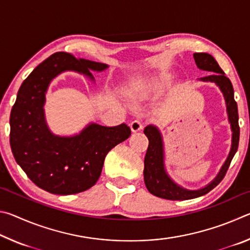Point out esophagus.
I'll return each instance as SVG.
<instances>
[{
	"mask_svg": "<svg viewBox=\"0 0 250 250\" xmlns=\"http://www.w3.org/2000/svg\"><path fill=\"white\" fill-rule=\"evenodd\" d=\"M130 128L132 132H138L143 128V122L141 120H133L130 124Z\"/></svg>",
	"mask_w": 250,
	"mask_h": 250,
	"instance_id": "obj_1",
	"label": "esophagus"
}]
</instances>
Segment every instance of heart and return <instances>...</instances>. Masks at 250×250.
<instances>
[{"label":"heart","mask_w":250,"mask_h":250,"mask_svg":"<svg viewBox=\"0 0 250 250\" xmlns=\"http://www.w3.org/2000/svg\"><path fill=\"white\" fill-rule=\"evenodd\" d=\"M164 80H166V78L160 77L149 83H146L143 84V86L135 88V89L131 92V98L138 101L147 99L150 96H152V94H154V92L162 86Z\"/></svg>","instance_id":"heart-1"}]
</instances>
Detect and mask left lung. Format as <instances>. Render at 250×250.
Masks as SVG:
<instances>
[{"mask_svg": "<svg viewBox=\"0 0 250 250\" xmlns=\"http://www.w3.org/2000/svg\"><path fill=\"white\" fill-rule=\"evenodd\" d=\"M193 56L198 68L211 73L208 76L202 77L201 80L216 83L225 97L228 119H229L232 131V145L229 155H228L226 162L219 171L216 179L205 186L204 188L197 189V191H188V189L180 188L167 176L163 164V143L161 134L154 125L146 126L145 134L149 139V146H147L145 158V171H143L147 191L153 195L171 201H185L200 197L210 192L214 188H216L224 179V176L226 175L231 160L234 158L237 149H238L239 143L240 131L238 125V109H237V104L234 99V88H232L229 78L226 77L218 62L215 61V58L211 55L207 53H195Z\"/></svg>", "mask_w": 250, "mask_h": 250, "instance_id": "1", "label": "left lung"}]
</instances>
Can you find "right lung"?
Returning <instances> with one entry per match:
<instances>
[{
	"mask_svg": "<svg viewBox=\"0 0 250 250\" xmlns=\"http://www.w3.org/2000/svg\"><path fill=\"white\" fill-rule=\"evenodd\" d=\"M105 68L103 62L59 52L41 62L20 87L10 117L11 149L29 180L46 192L69 195L87 191L98 181L108 152L131 135L125 124H91L70 138L54 135L46 125L43 105L53 78L76 70L94 79L89 70Z\"/></svg>",
	"mask_w": 250,
	"mask_h": 250,
	"instance_id": "right-lung-1",
	"label": "right lung"
}]
</instances>
